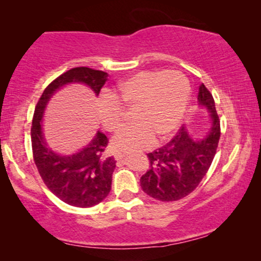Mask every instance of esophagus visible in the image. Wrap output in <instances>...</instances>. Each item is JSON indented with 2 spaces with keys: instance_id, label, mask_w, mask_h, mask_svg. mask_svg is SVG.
Instances as JSON below:
<instances>
[{
  "instance_id": "1",
  "label": "esophagus",
  "mask_w": 261,
  "mask_h": 261,
  "mask_svg": "<svg viewBox=\"0 0 261 261\" xmlns=\"http://www.w3.org/2000/svg\"><path fill=\"white\" fill-rule=\"evenodd\" d=\"M125 156H126L125 154H117L116 156H114V159H116L117 161H123V159L125 158Z\"/></svg>"
}]
</instances>
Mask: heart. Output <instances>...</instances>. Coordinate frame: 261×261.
<instances>
[{"instance_id":"heart-1","label":"heart","mask_w":261,"mask_h":261,"mask_svg":"<svg viewBox=\"0 0 261 261\" xmlns=\"http://www.w3.org/2000/svg\"><path fill=\"white\" fill-rule=\"evenodd\" d=\"M189 96L190 83L176 70H143L121 81L98 102L99 117L110 133L123 127V109L134 110L136 123L113 138V150H142L150 147L154 137L162 141L171 136L181 121Z\"/></svg>"}]
</instances>
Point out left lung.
<instances>
[{
    "instance_id": "obj_1",
    "label": "left lung",
    "mask_w": 261,
    "mask_h": 261,
    "mask_svg": "<svg viewBox=\"0 0 261 261\" xmlns=\"http://www.w3.org/2000/svg\"><path fill=\"white\" fill-rule=\"evenodd\" d=\"M198 101L207 107L213 126L203 140L196 141L181 126L168 143L149 152L150 169L142 175V190L161 201L179 200L189 196L209 171L221 137L220 118L213 94L201 83Z\"/></svg>"
}]
</instances>
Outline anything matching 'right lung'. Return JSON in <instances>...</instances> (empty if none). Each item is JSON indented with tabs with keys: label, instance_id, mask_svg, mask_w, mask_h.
Instances as JSON below:
<instances>
[{
	"label": "right lung",
	"instance_id": "obj_1",
	"mask_svg": "<svg viewBox=\"0 0 261 261\" xmlns=\"http://www.w3.org/2000/svg\"><path fill=\"white\" fill-rule=\"evenodd\" d=\"M107 74L87 67L72 68L55 79L38 100L34 110L31 141L33 160L47 189L62 201L71 206L90 207L105 199L111 191L116 168L113 156H106L109 138L101 133L85 149L74 155L61 156L47 148L41 133V117L52 94L62 86L71 82L88 85L99 95L107 81Z\"/></svg>",
	"mask_w": 261,
	"mask_h": 261
}]
</instances>
